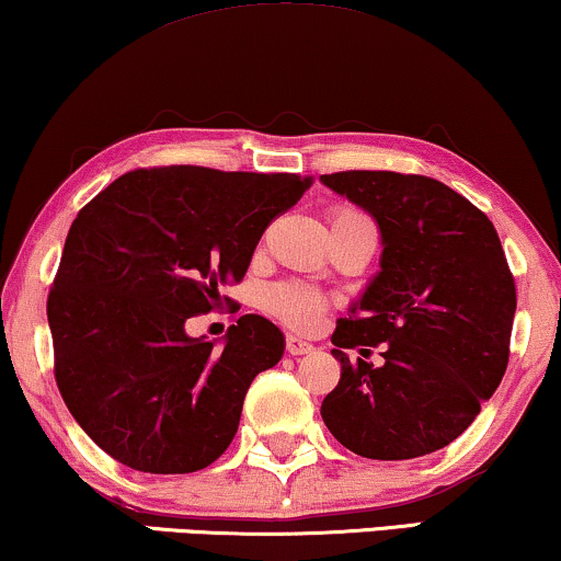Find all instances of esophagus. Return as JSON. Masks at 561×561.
Instances as JSON below:
<instances>
[{"label": "esophagus", "instance_id": "obj_1", "mask_svg": "<svg viewBox=\"0 0 561 561\" xmlns=\"http://www.w3.org/2000/svg\"><path fill=\"white\" fill-rule=\"evenodd\" d=\"M286 351H288V354H291V356L312 354V351H314V343H309L307 337H301V335L288 333V335H286Z\"/></svg>", "mask_w": 561, "mask_h": 561}]
</instances>
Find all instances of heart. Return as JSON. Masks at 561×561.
<instances>
[{
  "label": "heart",
  "instance_id": "1",
  "mask_svg": "<svg viewBox=\"0 0 561 561\" xmlns=\"http://www.w3.org/2000/svg\"><path fill=\"white\" fill-rule=\"evenodd\" d=\"M333 218H364L356 210H337ZM267 307L283 322L294 328H312L322 312V301L312 291L301 286H278L267 296Z\"/></svg>",
  "mask_w": 561,
  "mask_h": 561
}]
</instances>
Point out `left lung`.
Here are the masks:
<instances>
[{
  "mask_svg": "<svg viewBox=\"0 0 561 561\" xmlns=\"http://www.w3.org/2000/svg\"><path fill=\"white\" fill-rule=\"evenodd\" d=\"M324 186L364 207L382 233L375 280L337 320L341 382L322 421L351 453L411 460L458 439L510 362L517 294L496 228L437 179L337 171ZM383 345V366L351 365L343 347Z\"/></svg>",
  "mask_w": 561,
  "mask_h": 561,
  "instance_id": "1",
  "label": "left lung"
}]
</instances>
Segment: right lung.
<instances>
[{"label":"right lung","instance_id":"1","mask_svg":"<svg viewBox=\"0 0 561 561\" xmlns=\"http://www.w3.org/2000/svg\"><path fill=\"white\" fill-rule=\"evenodd\" d=\"M312 176L161 165L129 171L69 226L48 291L54 377L82 432L142 473H192L226 453L283 333L239 317L224 348L186 335L244 278L265 228ZM228 301V299H226Z\"/></svg>","mask_w":561,"mask_h":561}]
</instances>
